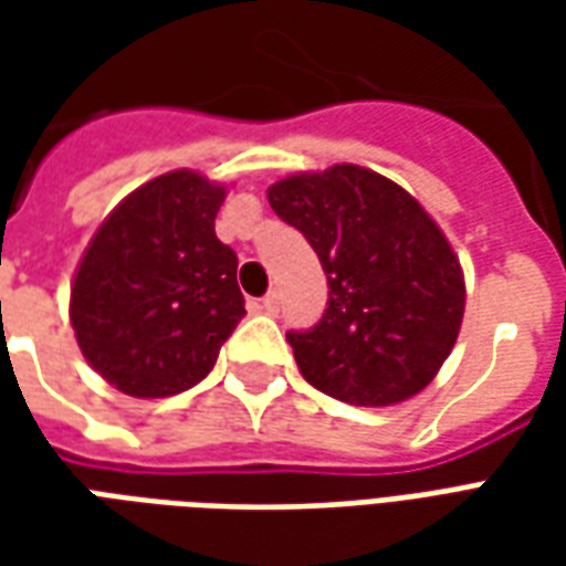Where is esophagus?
Segmentation results:
<instances>
[{
    "mask_svg": "<svg viewBox=\"0 0 566 566\" xmlns=\"http://www.w3.org/2000/svg\"><path fill=\"white\" fill-rule=\"evenodd\" d=\"M260 308H263L266 315H279V294H275V291H270V294L260 300Z\"/></svg>",
    "mask_w": 566,
    "mask_h": 566,
    "instance_id": "34e87169",
    "label": "esophagus"
}]
</instances>
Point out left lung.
Returning <instances> with one entry per match:
<instances>
[{
    "label": "left lung",
    "instance_id": "left-lung-1",
    "mask_svg": "<svg viewBox=\"0 0 566 566\" xmlns=\"http://www.w3.org/2000/svg\"><path fill=\"white\" fill-rule=\"evenodd\" d=\"M315 248L327 308L291 331L308 385L352 406L403 403L433 381L463 318V272L433 218L391 178L339 163L266 190Z\"/></svg>",
    "mask_w": 566,
    "mask_h": 566
}]
</instances>
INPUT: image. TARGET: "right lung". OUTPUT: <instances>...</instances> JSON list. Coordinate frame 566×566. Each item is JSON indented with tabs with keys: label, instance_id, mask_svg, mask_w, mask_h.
Returning <instances> with one entry per match:
<instances>
[{
	"label": "right lung",
	"instance_id": "obj_1",
	"mask_svg": "<svg viewBox=\"0 0 566 566\" xmlns=\"http://www.w3.org/2000/svg\"><path fill=\"white\" fill-rule=\"evenodd\" d=\"M227 190L166 172L117 206L81 258L69 318L81 355L129 397L202 381L245 315L235 251L214 235Z\"/></svg>",
	"mask_w": 566,
	"mask_h": 566
}]
</instances>
